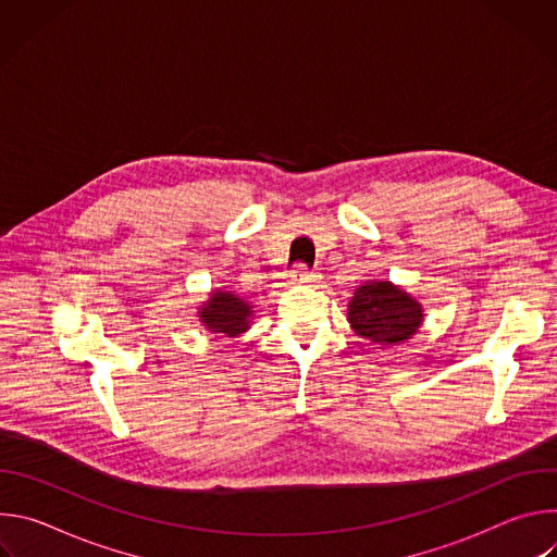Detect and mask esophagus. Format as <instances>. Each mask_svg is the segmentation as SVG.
Returning a JSON list of instances; mask_svg holds the SVG:
<instances>
[{"instance_id":"esophagus-1","label":"esophagus","mask_w":557,"mask_h":557,"mask_svg":"<svg viewBox=\"0 0 557 557\" xmlns=\"http://www.w3.org/2000/svg\"><path fill=\"white\" fill-rule=\"evenodd\" d=\"M320 277H322L320 273L306 269L304 264H297V267L290 271V280H293L295 284H314V282H320Z\"/></svg>"}]
</instances>
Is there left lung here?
<instances>
[{
    "instance_id": "1",
    "label": "left lung",
    "mask_w": 557,
    "mask_h": 557,
    "mask_svg": "<svg viewBox=\"0 0 557 557\" xmlns=\"http://www.w3.org/2000/svg\"><path fill=\"white\" fill-rule=\"evenodd\" d=\"M423 320L421 301L387 280L363 282L348 301L350 329L379 348H394L412 339Z\"/></svg>"
}]
</instances>
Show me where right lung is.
<instances>
[{
    "mask_svg": "<svg viewBox=\"0 0 557 557\" xmlns=\"http://www.w3.org/2000/svg\"><path fill=\"white\" fill-rule=\"evenodd\" d=\"M196 310L207 333L228 339L245 335L256 320V306L228 288H213Z\"/></svg>",
    "mask_w": 557,
    "mask_h": 557,
    "instance_id": "add662e5",
    "label": "right lung"
}]
</instances>
